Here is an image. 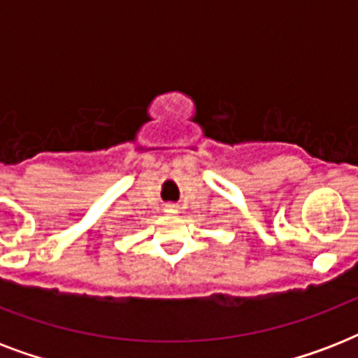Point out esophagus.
<instances>
[{
  "mask_svg": "<svg viewBox=\"0 0 358 358\" xmlns=\"http://www.w3.org/2000/svg\"><path fill=\"white\" fill-rule=\"evenodd\" d=\"M165 212L171 213V215H174V213H178V206H174V204H167V206H165Z\"/></svg>",
  "mask_w": 358,
  "mask_h": 358,
  "instance_id": "esophagus-1",
  "label": "esophagus"
}]
</instances>
